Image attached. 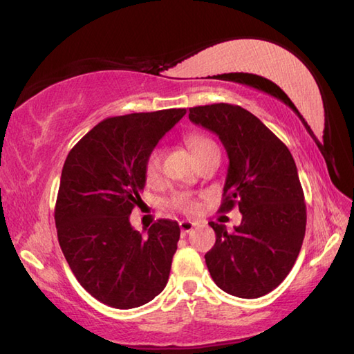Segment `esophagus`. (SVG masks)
Segmentation results:
<instances>
[{"instance_id":"1","label":"esophagus","mask_w":354,"mask_h":354,"mask_svg":"<svg viewBox=\"0 0 354 354\" xmlns=\"http://www.w3.org/2000/svg\"><path fill=\"white\" fill-rule=\"evenodd\" d=\"M178 225H180V230H182V234L185 235L187 232H191V230L194 229V226H196V223L191 221V220H182V221L178 223Z\"/></svg>"}]
</instances>
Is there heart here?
<instances>
[{
    "label": "heart",
    "instance_id": "1",
    "mask_svg": "<svg viewBox=\"0 0 354 354\" xmlns=\"http://www.w3.org/2000/svg\"><path fill=\"white\" fill-rule=\"evenodd\" d=\"M186 143L189 145V148L192 149V153L196 154V157L200 158L206 156L211 151L217 149L215 148V143L209 139V137L203 136V134H189L186 137ZM162 160H163V153L160 148H154L151 151L149 156L147 157L145 162V180L148 183H156L158 178H160V172H162ZM171 205L174 206L178 211L183 212H192L194 209L197 207L196 200H194L191 196L187 194H178L174 198L171 200Z\"/></svg>",
    "mask_w": 354,
    "mask_h": 354
}]
</instances>
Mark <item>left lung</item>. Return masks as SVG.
Masks as SVG:
<instances>
[{
  "label": "left lung",
  "instance_id": "obj_1",
  "mask_svg": "<svg viewBox=\"0 0 354 354\" xmlns=\"http://www.w3.org/2000/svg\"><path fill=\"white\" fill-rule=\"evenodd\" d=\"M189 120L218 136L229 167L220 212L238 206L241 225L227 232L211 221L217 240L205 255L221 290L259 298L292 270L306 235V203L290 151L254 114L230 104L189 108Z\"/></svg>",
  "mask_w": 354,
  "mask_h": 354
}]
</instances>
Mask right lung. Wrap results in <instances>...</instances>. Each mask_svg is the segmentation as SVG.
Instances as JSON below:
<instances>
[{"label":"right lung","mask_w":354,"mask_h":354,"mask_svg":"<svg viewBox=\"0 0 354 354\" xmlns=\"http://www.w3.org/2000/svg\"><path fill=\"white\" fill-rule=\"evenodd\" d=\"M185 114V108H169L105 119L64 163L57 240L79 284L110 307H140L168 283L178 223L158 220L142 236L129 215L142 201L147 157Z\"/></svg>","instance_id":"add662e5"}]
</instances>
